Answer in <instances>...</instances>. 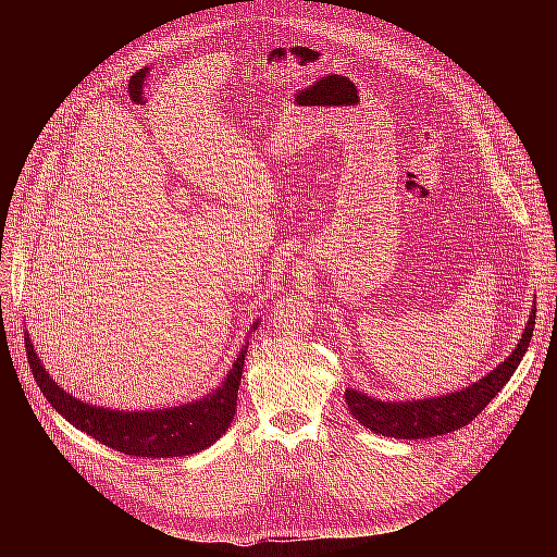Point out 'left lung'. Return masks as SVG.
<instances>
[{
    "instance_id": "8db88e82",
    "label": "left lung",
    "mask_w": 557,
    "mask_h": 557,
    "mask_svg": "<svg viewBox=\"0 0 557 557\" xmlns=\"http://www.w3.org/2000/svg\"><path fill=\"white\" fill-rule=\"evenodd\" d=\"M535 311L537 309L533 307L529 323H525V330L517 347L512 349V355L506 357L492 372L481 376L479 382L465 386L462 391L411 401H382L368 397L361 391L347 388V408L366 429L386 437H399V441H420V437L424 441V437L451 433L465 424H470L510 382V376L515 374L525 349L531 345Z\"/></svg>"
}]
</instances>
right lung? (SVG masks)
<instances>
[{
  "instance_id": "add662e5",
  "label": "right lung",
  "mask_w": 557,
  "mask_h": 557,
  "mask_svg": "<svg viewBox=\"0 0 557 557\" xmlns=\"http://www.w3.org/2000/svg\"><path fill=\"white\" fill-rule=\"evenodd\" d=\"M259 323L261 318L255 320L250 332H255ZM24 341L28 366L47 401L72 426L122 454L141 458H183L198 454L219 441L237 413V393L248 345H242L237 361L223 376L221 386L205 397L169 408H149V411H116V408L87 404L63 391L40 363L28 332Z\"/></svg>"
}]
</instances>
